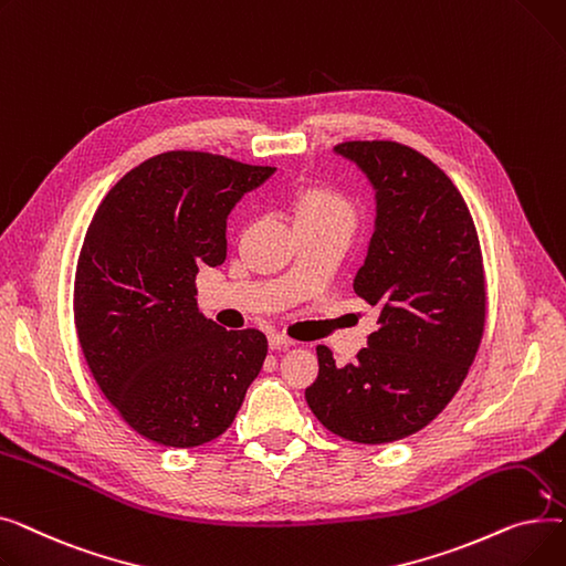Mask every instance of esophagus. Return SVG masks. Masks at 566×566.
<instances>
[{"instance_id": "esophagus-1", "label": "esophagus", "mask_w": 566, "mask_h": 566, "mask_svg": "<svg viewBox=\"0 0 566 566\" xmlns=\"http://www.w3.org/2000/svg\"><path fill=\"white\" fill-rule=\"evenodd\" d=\"M295 342L291 339V337H286V335H280V333H273L271 337H268V346H271L273 350H282V348H289V346H293Z\"/></svg>"}]
</instances>
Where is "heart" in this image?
Returning a JSON list of instances; mask_svg holds the SVG:
<instances>
[{
  "label": "heart",
  "instance_id": "heart-1",
  "mask_svg": "<svg viewBox=\"0 0 566 566\" xmlns=\"http://www.w3.org/2000/svg\"><path fill=\"white\" fill-rule=\"evenodd\" d=\"M295 224L316 227H353L355 208L350 199L333 186H305L295 192Z\"/></svg>",
  "mask_w": 566,
  "mask_h": 566
}]
</instances>
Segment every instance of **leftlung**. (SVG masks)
<instances>
[{
  "label": "left lung",
  "instance_id": "left-lung-1",
  "mask_svg": "<svg viewBox=\"0 0 566 566\" xmlns=\"http://www.w3.org/2000/svg\"><path fill=\"white\" fill-rule=\"evenodd\" d=\"M335 151L376 190V229L353 289L378 321L346 367L316 346L305 399L328 431L382 444L436 420L468 376L486 323L482 248L461 192L420 151L388 139Z\"/></svg>",
  "mask_w": 566,
  "mask_h": 566
}]
</instances>
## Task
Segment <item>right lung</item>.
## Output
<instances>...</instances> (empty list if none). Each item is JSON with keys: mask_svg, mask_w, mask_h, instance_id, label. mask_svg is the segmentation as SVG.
Masks as SVG:
<instances>
[{"mask_svg": "<svg viewBox=\"0 0 566 566\" xmlns=\"http://www.w3.org/2000/svg\"><path fill=\"white\" fill-rule=\"evenodd\" d=\"M273 171L167 151L130 169L86 229L77 339L103 395L146 440L188 450L222 436L263 367L265 335L199 314L195 277L224 261L227 216Z\"/></svg>", "mask_w": 566, "mask_h": 566, "instance_id": "add662e5", "label": "right lung"}]
</instances>
